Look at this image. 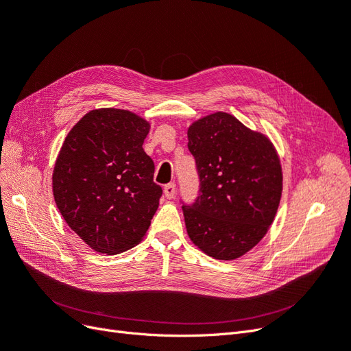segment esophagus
I'll list each match as a JSON object with an SVG mask.
<instances>
[{
	"mask_svg": "<svg viewBox=\"0 0 351 351\" xmlns=\"http://www.w3.org/2000/svg\"><path fill=\"white\" fill-rule=\"evenodd\" d=\"M163 192H165V195H166V198H167V199H172V198L175 197L176 185H175V184H167V185H165Z\"/></svg>",
	"mask_w": 351,
	"mask_h": 351,
	"instance_id": "esophagus-1",
	"label": "esophagus"
}]
</instances>
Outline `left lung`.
<instances>
[{"label":"left lung","mask_w":351,"mask_h":351,"mask_svg":"<svg viewBox=\"0 0 351 351\" xmlns=\"http://www.w3.org/2000/svg\"><path fill=\"white\" fill-rule=\"evenodd\" d=\"M199 197L184 206L189 239L214 259L233 261L261 242L273 224L282 192V169L265 134L233 115L214 112L188 128Z\"/></svg>","instance_id":"obj_1"}]
</instances>
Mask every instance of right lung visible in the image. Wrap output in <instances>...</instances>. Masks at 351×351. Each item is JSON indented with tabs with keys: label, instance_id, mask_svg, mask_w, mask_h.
<instances>
[{
	"label": "right lung",
	"instance_id": "add662e5",
	"mask_svg": "<svg viewBox=\"0 0 351 351\" xmlns=\"http://www.w3.org/2000/svg\"><path fill=\"white\" fill-rule=\"evenodd\" d=\"M150 122L127 109L87 112L66 134L52 173L55 204L99 254L131 250L145 236L162 188L143 143Z\"/></svg>",
	"mask_w": 351,
	"mask_h": 351
}]
</instances>
